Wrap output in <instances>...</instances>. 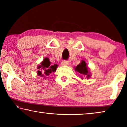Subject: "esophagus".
<instances>
[{
    "label": "esophagus",
    "instance_id": "1",
    "mask_svg": "<svg viewBox=\"0 0 127 127\" xmlns=\"http://www.w3.org/2000/svg\"><path fill=\"white\" fill-rule=\"evenodd\" d=\"M68 64H69V63H68V62L66 61H64L61 62L62 66H67L68 65Z\"/></svg>",
    "mask_w": 127,
    "mask_h": 127
}]
</instances>
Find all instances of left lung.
I'll return each mask as SVG.
<instances>
[{
    "mask_svg": "<svg viewBox=\"0 0 127 127\" xmlns=\"http://www.w3.org/2000/svg\"><path fill=\"white\" fill-rule=\"evenodd\" d=\"M74 69L75 71L80 73L81 76L82 75L85 76L88 79L91 77V71H90L89 68L88 67L87 64H86L85 61L83 60H82L81 61V63L74 67ZM81 78L83 79L82 77Z\"/></svg>",
    "mask_w": 127,
    "mask_h": 127,
    "instance_id": "1",
    "label": "left lung"
}]
</instances>
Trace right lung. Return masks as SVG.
<instances>
[{"label":"right lung","mask_w":127,"mask_h":127,"mask_svg":"<svg viewBox=\"0 0 127 127\" xmlns=\"http://www.w3.org/2000/svg\"><path fill=\"white\" fill-rule=\"evenodd\" d=\"M57 67L58 65L57 64L51 65V62L49 59L46 57L41 62L40 65L37 66V69H38L37 71L38 76L45 78L46 77L49 76L50 73L56 71Z\"/></svg>","instance_id":"add662e5"}]
</instances>
